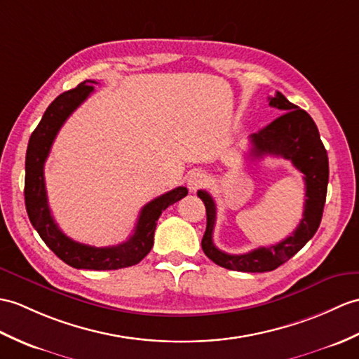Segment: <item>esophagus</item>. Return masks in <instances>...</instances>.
Masks as SVG:
<instances>
[{"label":"esophagus","instance_id":"esophagus-1","mask_svg":"<svg viewBox=\"0 0 359 359\" xmlns=\"http://www.w3.org/2000/svg\"><path fill=\"white\" fill-rule=\"evenodd\" d=\"M206 182V176L202 172V171H193L188 176V180H187V185L189 188V191H197L198 188H202L205 185Z\"/></svg>","mask_w":359,"mask_h":359}]
</instances>
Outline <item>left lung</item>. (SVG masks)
Returning <instances> with one entry per match:
<instances>
[{
    "label": "left lung",
    "instance_id": "1",
    "mask_svg": "<svg viewBox=\"0 0 359 359\" xmlns=\"http://www.w3.org/2000/svg\"><path fill=\"white\" fill-rule=\"evenodd\" d=\"M269 105L285 111L258 133L251 135V156L262 159L263 156H275L290 161L298 171L304 174L306 202L303 219L297 229L277 245L269 248H257L246 254H226L214 245L212 232L215 224V203L210 193L200 189L197 196L206 208V231L202 238V249L208 258L229 271L240 272H268L292 258L316 229H318L324 203H326L329 182V159L318 128L302 108L283 96L280 91L273 97H268Z\"/></svg>",
    "mask_w": 359,
    "mask_h": 359
}]
</instances>
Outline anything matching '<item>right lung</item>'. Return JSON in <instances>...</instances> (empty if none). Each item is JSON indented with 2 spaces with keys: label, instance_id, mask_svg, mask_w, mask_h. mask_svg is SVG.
I'll list each match as a JSON object with an SVG mask.
<instances>
[{
  "label": "right lung",
  "instance_id": "right-lung-1",
  "mask_svg": "<svg viewBox=\"0 0 359 359\" xmlns=\"http://www.w3.org/2000/svg\"><path fill=\"white\" fill-rule=\"evenodd\" d=\"M95 81H84L81 84L57 96L47 107L43 119L32 133L26 154V182H24V198L30 223L38 231L39 237L52 251L72 268L90 271H113L137 264L154 243V231L162 211L170 205L179 202L188 194L185 187L174 188L147 203L139 214L137 224L133 236L116 246L96 248L88 246L67 237L57 226L50 212L44 163L48 157L53 140L69 116L93 93Z\"/></svg>",
  "mask_w": 359,
  "mask_h": 359
}]
</instances>
